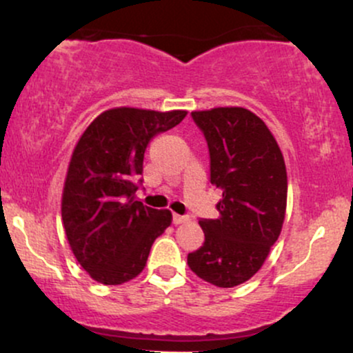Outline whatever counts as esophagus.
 Wrapping results in <instances>:
<instances>
[{
    "mask_svg": "<svg viewBox=\"0 0 353 353\" xmlns=\"http://www.w3.org/2000/svg\"><path fill=\"white\" fill-rule=\"evenodd\" d=\"M188 221H189L188 216H179V214H174V216H172V224L174 225L184 224V222H188Z\"/></svg>",
    "mask_w": 353,
    "mask_h": 353,
    "instance_id": "1",
    "label": "esophagus"
}]
</instances>
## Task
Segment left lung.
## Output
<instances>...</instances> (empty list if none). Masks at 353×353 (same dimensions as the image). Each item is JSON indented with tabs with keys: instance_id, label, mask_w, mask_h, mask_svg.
Instances as JSON below:
<instances>
[{
	"instance_id": "obj_1",
	"label": "left lung",
	"mask_w": 353,
	"mask_h": 353,
	"mask_svg": "<svg viewBox=\"0 0 353 353\" xmlns=\"http://www.w3.org/2000/svg\"><path fill=\"white\" fill-rule=\"evenodd\" d=\"M204 132L210 184L222 192L217 219H201L205 241L188 255L197 277L217 287L249 281L281 236L287 205V171L264 121L244 108L190 112Z\"/></svg>"
}]
</instances>
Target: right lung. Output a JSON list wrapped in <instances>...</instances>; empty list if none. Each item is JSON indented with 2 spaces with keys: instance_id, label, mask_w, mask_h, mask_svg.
Instances as JSON below:
<instances>
[{
  "instance_id": "obj_1",
  "label": "right lung",
  "mask_w": 353,
  "mask_h": 353,
  "mask_svg": "<svg viewBox=\"0 0 353 353\" xmlns=\"http://www.w3.org/2000/svg\"><path fill=\"white\" fill-rule=\"evenodd\" d=\"M188 111L114 108L88 125L72 151L61 216L72 254L94 281L119 285L143 272L172 214L136 201L148 144Z\"/></svg>"
}]
</instances>
